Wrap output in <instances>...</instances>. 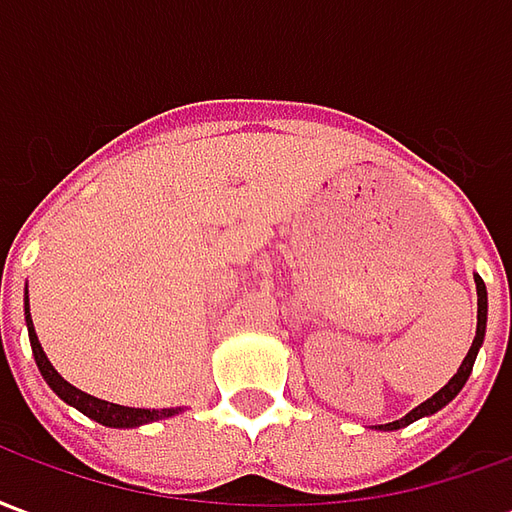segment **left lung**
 Here are the masks:
<instances>
[{
  "mask_svg": "<svg viewBox=\"0 0 512 512\" xmlns=\"http://www.w3.org/2000/svg\"><path fill=\"white\" fill-rule=\"evenodd\" d=\"M474 282H477V334H474L472 348H469V354H466V359H463L461 367H458V373H455V376H452L450 381H447V384L441 386L436 395L428 397L425 403H419V406L414 408V411H408L406 417L395 419V422H386V425H378V428H384V430L406 428V425H411V422H417L419 417H428V414H436L439 408L447 406L452 397L458 395V392H461V389H463V384H466V378H469V373H472L474 359H477V351H480V345H483L485 315H488V293H485V282L480 277H474Z\"/></svg>",
  "mask_w": 512,
  "mask_h": 512,
  "instance_id": "1",
  "label": "left lung"
}]
</instances>
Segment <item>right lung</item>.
<instances>
[{"instance_id":"add662e5","label":"right lung","mask_w":512,"mask_h":512,"mask_svg":"<svg viewBox=\"0 0 512 512\" xmlns=\"http://www.w3.org/2000/svg\"><path fill=\"white\" fill-rule=\"evenodd\" d=\"M27 329H29V343H32V354H35V362H38L40 376L49 381V386L57 392V395L76 406L82 414H87L95 422H101L106 428H136V425H147V422H156V419L172 417L178 414L180 408H128L117 406V403H106V400H98V397L87 395L82 389L71 386L65 378L51 367V362L43 354V348L38 343V334H35V326H32V318H29V296H27Z\"/></svg>"}]
</instances>
